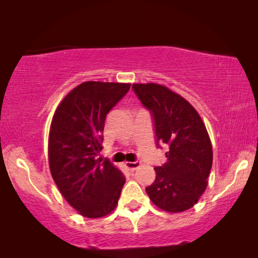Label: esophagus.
<instances>
[{
	"mask_svg": "<svg viewBox=\"0 0 258 258\" xmlns=\"http://www.w3.org/2000/svg\"><path fill=\"white\" fill-rule=\"evenodd\" d=\"M125 166L130 169L131 172H133V171H135V169L139 167L140 163H139V161H126Z\"/></svg>",
	"mask_w": 258,
	"mask_h": 258,
	"instance_id": "1",
	"label": "esophagus"
}]
</instances>
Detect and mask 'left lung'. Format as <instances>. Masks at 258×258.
I'll return each mask as SVG.
<instances>
[{
    "mask_svg": "<svg viewBox=\"0 0 258 258\" xmlns=\"http://www.w3.org/2000/svg\"><path fill=\"white\" fill-rule=\"evenodd\" d=\"M132 89L154 119L157 147L165 143L167 161L155 167L156 180L146 191L157 207L169 213L197 204L207 186L213 150L197 110L166 86L149 83Z\"/></svg>",
    "mask_w": 258,
    "mask_h": 258,
    "instance_id": "8db88e82",
    "label": "left lung"
}]
</instances>
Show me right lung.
<instances>
[{"label":"right lung","mask_w":258,"mask_h":258,"mask_svg":"<svg viewBox=\"0 0 258 258\" xmlns=\"http://www.w3.org/2000/svg\"><path fill=\"white\" fill-rule=\"evenodd\" d=\"M130 87L121 83H82L64 97L52 119L51 175L68 204L85 217L106 216L118 203L124 174L95 156L102 150L107 113Z\"/></svg>","instance_id":"right-lung-1"}]
</instances>
